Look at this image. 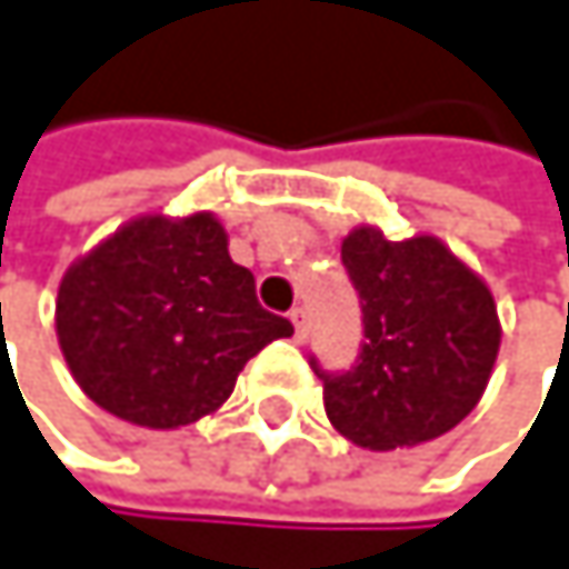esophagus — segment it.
I'll return each instance as SVG.
<instances>
[{"label": "esophagus", "mask_w": 569, "mask_h": 569, "mask_svg": "<svg viewBox=\"0 0 569 569\" xmlns=\"http://www.w3.org/2000/svg\"><path fill=\"white\" fill-rule=\"evenodd\" d=\"M290 320H293V330H297V343H303V340L310 337V317H307V310L297 307V310L290 313Z\"/></svg>", "instance_id": "1"}]
</instances>
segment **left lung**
<instances>
[{
	"label": "left lung",
	"instance_id": "left-lung-1",
	"mask_svg": "<svg viewBox=\"0 0 569 569\" xmlns=\"http://www.w3.org/2000/svg\"><path fill=\"white\" fill-rule=\"evenodd\" d=\"M363 310L347 375H323L330 425L360 449L391 452L452 431L482 398L502 340L486 279L435 236L388 239L357 226L340 246Z\"/></svg>",
	"mask_w": 569,
	"mask_h": 569
}]
</instances>
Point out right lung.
I'll return each instance as SVG.
<instances>
[{
	"label": "right lung",
	"instance_id": "add662e5",
	"mask_svg": "<svg viewBox=\"0 0 569 569\" xmlns=\"http://www.w3.org/2000/svg\"><path fill=\"white\" fill-rule=\"evenodd\" d=\"M293 323L259 307L212 212L138 216L60 279L57 340L80 391L141 428L219 411L246 360Z\"/></svg>",
	"mask_w": 569,
	"mask_h": 569
}]
</instances>
